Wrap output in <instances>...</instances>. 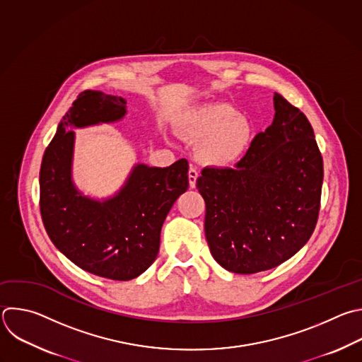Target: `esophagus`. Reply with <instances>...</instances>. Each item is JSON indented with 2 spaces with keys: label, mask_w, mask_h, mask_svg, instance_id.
Returning <instances> with one entry per match:
<instances>
[{
  "label": "esophagus",
  "mask_w": 362,
  "mask_h": 362,
  "mask_svg": "<svg viewBox=\"0 0 362 362\" xmlns=\"http://www.w3.org/2000/svg\"><path fill=\"white\" fill-rule=\"evenodd\" d=\"M189 186L193 189L194 186H196V180H197V176H199V172L196 170V168H193V166H190V169H189Z\"/></svg>",
  "instance_id": "1"
}]
</instances>
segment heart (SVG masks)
Returning <instances> with one entry per match:
<instances>
[{"label":"heart","instance_id":"b5f03b06","mask_svg":"<svg viewBox=\"0 0 362 362\" xmlns=\"http://www.w3.org/2000/svg\"><path fill=\"white\" fill-rule=\"evenodd\" d=\"M183 129L189 136L204 141L202 155L214 165L235 160L246 151L252 138L247 119L227 103H207L189 112Z\"/></svg>","mask_w":362,"mask_h":362}]
</instances>
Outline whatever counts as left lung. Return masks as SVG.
Here are the masks:
<instances>
[{
    "label": "left lung",
    "mask_w": 362,
    "mask_h": 362,
    "mask_svg": "<svg viewBox=\"0 0 362 362\" xmlns=\"http://www.w3.org/2000/svg\"><path fill=\"white\" fill-rule=\"evenodd\" d=\"M274 120L234 168H204L196 187L206 202L204 233L226 270L253 274L293 257L320 211L322 156L307 116L274 93Z\"/></svg>",
    "instance_id": "obj_1"
}]
</instances>
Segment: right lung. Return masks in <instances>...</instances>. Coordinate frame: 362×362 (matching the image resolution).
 <instances>
[{
    "label": "right lung",
    "instance_id": "obj_1",
    "mask_svg": "<svg viewBox=\"0 0 362 362\" xmlns=\"http://www.w3.org/2000/svg\"><path fill=\"white\" fill-rule=\"evenodd\" d=\"M127 100L99 90H83L74 100L45 149L40 170V209L55 247L82 270L128 281L156 260L160 230L176 199L189 187V163L169 168L136 165L125 186L103 202L82 196L71 169L75 134L122 119Z\"/></svg>",
    "mask_w": 362,
    "mask_h": 362
}]
</instances>
